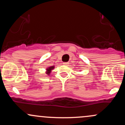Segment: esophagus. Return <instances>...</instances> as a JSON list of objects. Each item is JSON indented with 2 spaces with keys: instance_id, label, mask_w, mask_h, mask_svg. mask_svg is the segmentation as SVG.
<instances>
[{
  "instance_id": "34e87169",
  "label": "esophagus",
  "mask_w": 125,
  "mask_h": 125,
  "mask_svg": "<svg viewBox=\"0 0 125 125\" xmlns=\"http://www.w3.org/2000/svg\"><path fill=\"white\" fill-rule=\"evenodd\" d=\"M63 64H64V65H67V64H69V63L68 62H63Z\"/></svg>"
}]
</instances>
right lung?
Masks as SVG:
<instances>
[{
    "mask_svg": "<svg viewBox=\"0 0 125 125\" xmlns=\"http://www.w3.org/2000/svg\"><path fill=\"white\" fill-rule=\"evenodd\" d=\"M54 67L53 66H51V67H48V68L47 69V71H48V72H47V74H49L50 73H51V71L52 69H53Z\"/></svg>",
    "mask_w": 125,
    "mask_h": 125,
    "instance_id": "right-lung-1",
    "label": "right lung"
}]
</instances>
